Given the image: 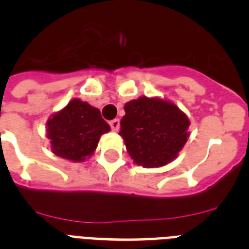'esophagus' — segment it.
<instances>
[{
    "label": "esophagus",
    "mask_w": 249,
    "mask_h": 249,
    "mask_svg": "<svg viewBox=\"0 0 249 249\" xmlns=\"http://www.w3.org/2000/svg\"><path fill=\"white\" fill-rule=\"evenodd\" d=\"M109 126H111L112 131H118L120 129V120L118 118H114V120H112L111 122H109Z\"/></svg>",
    "instance_id": "1"
}]
</instances>
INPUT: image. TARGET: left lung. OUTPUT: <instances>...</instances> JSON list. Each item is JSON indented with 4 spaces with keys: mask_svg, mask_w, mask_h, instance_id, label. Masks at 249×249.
Segmentation results:
<instances>
[{
    "mask_svg": "<svg viewBox=\"0 0 249 249\" xmlns=\"http://www.w3.org/2000/svg\"><path fill=\"white\" fill-rule=\"evenodd\" d=\"M124 112L120 135L138 166L155 168L169 163L190 136L188 117L168 101L140 97L127 102Z\"/></svg>",
    "mask_w": 249,
    "mask_h": 249,
    "instance_id": "1",
    "label": "left lung"
}]
</instances>
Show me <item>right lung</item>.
<instances>
[{
    "mask_svg": "<svg viewBox=\"0 0 249 249\" xmlns=\"http://www.w3.org/2000/svg\"><path fill=\"white\" fill-rule=\"evenodd\" d=\"M111 129L98 108L74 98L47 121V137L58 157L83 162L92 156L100 137Z\"/></svg>",
    "mask_w": 249,
    "mask_h": 249,
    "instance_id": "right-lung-1",
    "label": "right lung"
}]
</instances>
